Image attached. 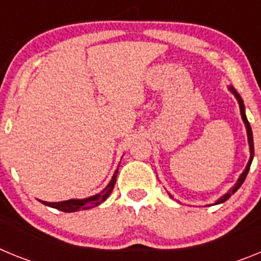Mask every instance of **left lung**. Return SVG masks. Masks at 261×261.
I'll return each instance as SVG.
<instances>
[{
	"instance_id": "left-lung-1",
	"label": "left lung",
	"mask_w": 261,
	"mask_h": 261,
	"mask_svg": "<svg viewBox=\"0 0 261 261\" xmlns=\"http://www.w3.org/2000/svg\"><path fill=\"white\" fill-rule=\"evenodd\" d=\"M229 90H230V93L232 94V95L235 96V99L238 100V105H239V110H241V116H242V120H243V123L244 125H246V132H247V140H248V146H250V159H248V163L247 166H246V168L243 170V172L241 174V176L238 177V180H237V183L234 184V186L230 188L227 192L225 193L223 196H221L220 199L217 200L214 204H211V205H218V204H222V202H225L226 200H229L230 197H231L232 195H234L237 191L241 188V186L243 184L244 179H246V176H247L248 171H250V167H251V163H252V159H253V136H252V129H251V125L250 123H248V120H247V116H246V107H244V103H243V99H242V96L239 95L238 93H237V90L234 89L232 86H229ZM170 195V193H168ZM170 197H172L171 195H170ZM209 205V206H211Z\"/></svg>"
}]
</instances>
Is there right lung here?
I'll list each match as a JSON object with an SVG mask.
<instances>
[{"mask_svg": "<svg viewBox=\"0 0 261 261\" xmlns=\"http://www.w3.org/2000/svg\"><path fill=\"white\" fill-rule=\"evenodd\" d=\"M117 171H119V167L115 170L114 175H112V179L110 180V183L106 186L105 190H102L99 193L94 196H90V197H86V199H70L66 200V201H59V202H48V201H39L41 204L47 205V206H50V208L59 209V211L65 212V213H71V212H78V211H86V209L95 208L98 205L102 204L108 196L111 195L112 190H114L115 183H116V176Z\"/></svg>", "mask_w": 261, "mask_h": 261, "instance_id": "add662e5", "label": "right lung"}]
</instances>
